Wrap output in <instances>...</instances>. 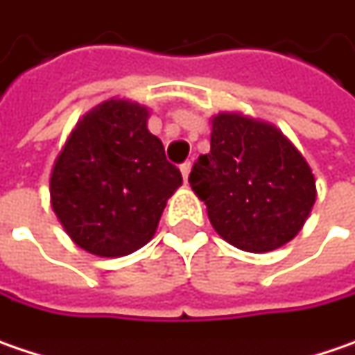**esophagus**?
<instances>
[{
	"label": "esophagus",
	"instance_id": "obj_1",
	"mask_svg": "<svg viewBox=\"0 0 355 355\" xmlns=\"http://www.w3.org/2000/svg\"><path fill=\"white\" fill-rule=\"evenodd\" d=\"M180 169H182V175H184V180L188 182V175H190V171H191V164H190V162L182 164V167H180Z\"/></svg>",
	"mask_w": 355,
	"mask_h": 355
}]
</instances>
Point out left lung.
I'll use <instances>...</instances> for the list:
<instances>
[{
    "instance_id": "left-lung-1",
    "label": "left lung",
    "mask_w": 355,
    "mask_h": 355,
    "mask_svg": "<svg viewBox=\"0 0 355 355\" xmlns=\"http://www.w3.org/2000/svg\"><path fill=\"white\" fill-rule=\"evenodd\" d=\"M214 230L246 252H268L297 236L315 204V175L275 125L241 113L212 116L210 153L190 173Z\"/></svg>"
}]
</instances>
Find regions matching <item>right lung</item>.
Masks as SVG:
<instances>
[{"instance_id": "1", "label": "right lung", "mask_w": 355, "mask_h": 355, "mask_svg": "<svg viewBox=\"0 0 355 355\" xmlns=\"http://www.w3.org/2000/svg\"><path fill=\"white\" fill-rule=\"evenodd\" d=\"M139 103L109 98L85 114L50 175V202L74 244L96 257H125L153 239L182 173L147 129Z\"/></svg>"}]
</instances>
